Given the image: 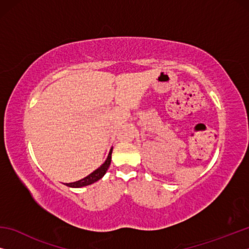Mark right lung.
Returning <instances> with one entry per match:
<instances>
[{
  "instance_id": "right-lung-1",
  "label": "right lung",
  "mask_w": 249,
  "mask_h": 249,
  "mask_svg": "<svg viewBox=\"0 0 249 249\" xmlns=\"http://www.w3.org/2000/svg\"><path fill=\"white\" fill-rule=\"evenodd\" d=\"M112 150L113 149L111 148V150H109V153H108L107 158V160H105V162L100 168H98V169H96L95 171L92 172V174H90L89 176H87L86 178H83V179L79 180V181H75V182L66 183V185H68V187H71V188H81V187H84V185L92 184V183H94L95 181L100 180L105 175V172L107 171L109 165H111Z\"/></svg>"
}]
</instances>
